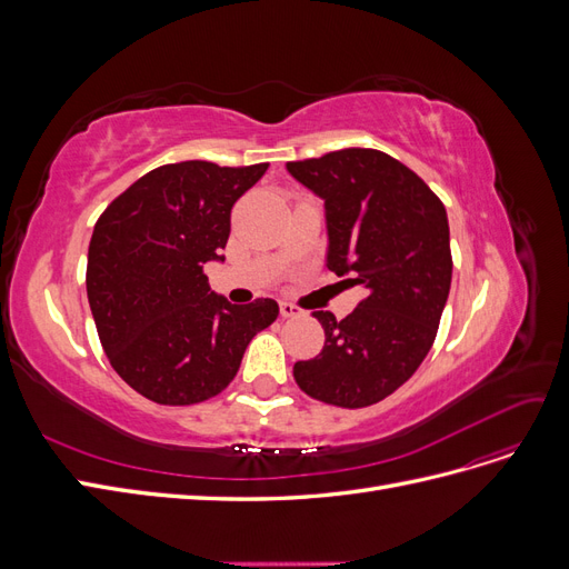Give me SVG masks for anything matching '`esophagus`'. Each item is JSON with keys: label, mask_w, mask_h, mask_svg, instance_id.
I'll return each instance as SVG.
<instances>
[{"label": "esophagus", "mask_w": 569, "mask_h": 569, "mask_svg": "<svg viewBox=\"0 0 569 569\" xmlns=\"http://www.w3.org/2000/svg\"><path fill=\"white\" fill-rule=\"evenodd\" d=\"M303 311H301V308H297L295 303H289V301H282L280 303V316L282 318H299Z\"/></svg>", "instance_id": "34e87169"}]
</instances>
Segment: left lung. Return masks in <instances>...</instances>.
<instances>
[{
	"instance_id": "obj_1",
	"label": "left lung",
	"mask_w": 569,
	"mask_h": 569,
	"mask_svg": "<svg viewBox=\"0 0 569 569\" xmlns=\"http://www.w3.org/2000/svg\"><path fill=\"white\" fill-rule=\"evenodd\" d=\"M325 203L327 268L366 299L337 320L316 311L325 347L295 366L318 401L366 408L420 368L451 291V237L443 203L410 168L377 149L349 147L287 163Z\"/></svg>"
}]
</instances>
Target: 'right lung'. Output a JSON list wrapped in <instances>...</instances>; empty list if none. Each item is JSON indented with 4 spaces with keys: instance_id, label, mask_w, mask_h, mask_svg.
I'll return each mask as SVG.
<instances>
[{
    "instance_id": "right-lung-1",
    "label": "right lung",
    "mask_w": 569,
    "mask_h": 569,
    "mask_svg": "<svg viewBox=\"0 0 569 569\" xmlns=\"http://www.w3.org/2000/svg\"><path fill=\"white\" fill-rule=\"evenodd\" d=\"M268 163L180 161L149 170L97 220L88 301L113 370L149 401L201 403L226 389L249 341L278 318L272 299L237 306L216 295L234 201Z\"/></svg>"
}]
</instances>
